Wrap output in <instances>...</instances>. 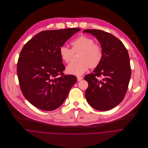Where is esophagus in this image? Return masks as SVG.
Returning a JSON list of instances; mask_svg holds the SVG:
<instances>
[{
  "instance_id": "1",
  "label": "esophagus",
  "mask_w": 148,
  "mask_h": 148,
  "mask_svg": "<svg viewBox=\"0 0 148 148\" xmlns=\"http://www.w3.org/2000/svg\"><path fill=\"white\" fill-rule=\"evenodd\" d=\"M77 81H80L83 79V77L81 76H77Z\"/></svg>"
}]
</instances>
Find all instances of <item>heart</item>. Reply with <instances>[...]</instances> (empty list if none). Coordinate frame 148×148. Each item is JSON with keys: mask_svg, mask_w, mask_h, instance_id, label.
Here are the masks:
<instances>
[{"mask_svg": "<svg viewBox=\"0 0 148 148\" xmlns=\"http://www.w3.org/2000/svg\"><path fill=\"white\" fill-rule=\"evenodd\" d=\"M72 49L62 45L60 48L62 60L68 64L72 61L74 52L81 51L78 62H74L66 67V72L79 76L86 72L90 67L95 68L101 62L103 58V49L100 45L95 43V40L88 36L82 35L71 42Z\"/></svg>", "mask_w": 148, "mask_h": 148, "instance_id": "1", "label": "heart"}]
</instances>
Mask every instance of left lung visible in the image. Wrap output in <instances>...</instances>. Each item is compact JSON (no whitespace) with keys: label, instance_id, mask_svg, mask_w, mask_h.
<instances>
[{"label":"left lung","instance_id":"obj_1","mask_svg":"<svg viewBox=\"0 0 148 148\" xmlns=\"http://www.w3.org/2000/svg\"><path fill=\"white\" fill-rule=\"evenodd\" d=\"M83 33L95 36L103 52L101 64L84 76L88 84L85 97L93 108L107 111L119 105L127 92L131 76L129 54L123 43L111 34L95 29ZM101 76L102 79L99 80L97 77Z\"/></svg>","mask_w":148,"mask_h":148}]
</instances>
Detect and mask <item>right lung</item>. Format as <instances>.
Masks as SVG:
<instances>
[{
  "instance_id": "obj_1",
  "label": "right lung",
  "mask_w": 148,
  "mask_h": 148,
  "mask_svg": "<svg viewBox=\"0 0 148 148\" xmlns=\"http://www.w3.org/2000/svg\"><path fill=\"white\" fill-rule=\"evenodd\" d=\"M80 28H71L41 32L29 40L21 49L17 65L19 84L25 98L44 111L60 107L77 81L65 75L60 54L64 45Z\"/></svg>"
}]
</instances>
